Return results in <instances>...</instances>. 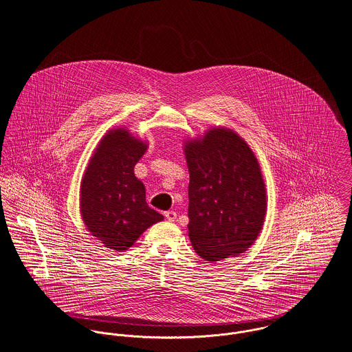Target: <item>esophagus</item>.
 <instances>
[{
    "label": "esophagus",
    "mask_w": 352,
    "mask_h": 352,
    "mask_svg": "<svg viewBox=\"0 0 352 352\" xmlns=\"http://www.w3.org/2000/svg\"><path fill=\"white\" fill-rule=\"evenodd\" d=\"M176 217H177L176 211H173V210H170V211H165V218H166L168 221H175V219H176Z\"/></svg>",
    "instance_id": "1"
}]
</instances>
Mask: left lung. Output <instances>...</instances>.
I'll use <instances>...</instances> for the list:
<instances>
[{"mask_svg":"<svg viewBox=\"0 0 352 352\" xmlns=\"http://www.w3.org/2000/svg\"><path fill=\"white\" fill-rule=\"evenodd\" d=\"M190 170L188 230L208 263L247 251L265 215V187L247 142L226 129L186 144Z\"/></svg>","mask_w":352,"mask_h":352,"instance_id":"8db88e82","label":"left lung"}]
</instances>
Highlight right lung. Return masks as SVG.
<instances>
[{"instance_id": "1", "label": "right lung", "mask_w": 352, "mask_h": 352, "mask_svg": "<svg viewBox=\"0 0 352 352\" xmlns=\"http://www.w3.org/2000/svg\"><path fill=\"white\" fill-rule=\"evenodd\" d=\"M146 145L123 129L109 131L89 161L81 183V215L101 243L115 251L129 250L164 217L149 207L145 186L134 166Z\"/></svg>"}]
</instances>
